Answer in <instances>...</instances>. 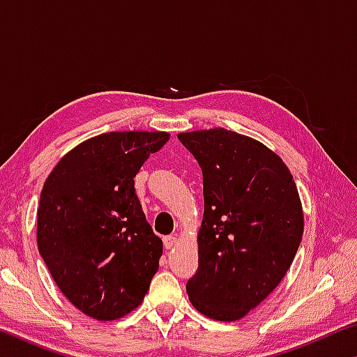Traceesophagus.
<instances>
[{"instance_id": "34e87169", "label": "esophagus", "mask_w": 357, "mask_h": 357, "mask_svg": "<svg viewBox=\"0 0 357 357\" xmlns=\"http://www.w3.org/2000/svg\"><path fill=\"white\" fill-rule=\"evenodd\" d=\"M174 244H176V236H174V234H168V236L164 238L165 249H172Z\"/></svg>"}]
</instances>
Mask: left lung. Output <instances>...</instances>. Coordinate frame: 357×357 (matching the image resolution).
<instances>
[{"label": "left lung", "instance_id": "obj_1", "mask_svg": "<svg viewBox=\"0 0 357 357\" xmlns=\"http://www.w3.org/2000/svg\"><path fill=\"white\" fill-rule=\"evenodd\" d=\"M203 173L198 269L187 282L195 309L236 321L274 291L304 233L291 173L263 143L227 129L183 132Z\"/></svg>", "mask_w": 357, "mask_h": 357}]
</instances>
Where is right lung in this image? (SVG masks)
<instances>
[{
  "label": "right lung",
  "mask_w": 357,
  "mask_h": 357,
  "mask_svg": "<svg viewBox=\"0 0 357 357\" xmlns=\"http://www.w3.org/2000/svg\"><path fill=\"white\" fill-rule=\"evenodd\" d=\"M167 132H108L69 151L42 187L38 247L61 293L84 315L110 321L142 304L159 269L155 236L135 174Z\"/></svg>",
  "instance_id": "1"
}]
</instances>
